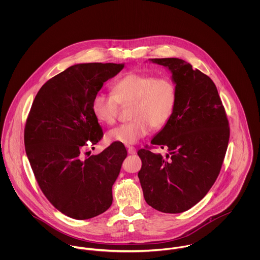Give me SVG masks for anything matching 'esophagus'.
Returning <instances> with one entry per match:
<instances>
[{
  "mask_svg": "<svg viewBox=\"0 0 260 260\" xmlns=\"http://www.w3.org/2000/svg\"><path fill=\"white\" fill-rule=\"evenodd\" d=\"M127 151H128V153L131 154V155H134V154L136 153V149L134 148V147H132V146H127Z\"/></svg>",
  "mask_w": 260,
  "mask_h": 260,
  "instance_id": "1",
  "label": "esophagus"
}]
</instances>
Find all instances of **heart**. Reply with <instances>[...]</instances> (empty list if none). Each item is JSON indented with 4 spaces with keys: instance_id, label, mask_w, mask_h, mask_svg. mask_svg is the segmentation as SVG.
Returning <instances> with one entry per match:
<instances>
[{
    "instance_id": "b5f03b06",
    "label": "heart",
    "mask_w": 260,
    "mask_h": 260,
    "mask_svg": "<svg viewBox=\"0 0 260 260\" xmlns=\"http://www.w3.org/2000/svg\"><path fill=\"white\" fill-rule=\"evenodd\" d=\"M177 103V87L167 77L129 73L112 85V94L98 92L92 102L96 119L104 124L115 123L119 104L131 105V122L107 133L109 142L134 145L146 137L152 127L160 129L171 119Z\"/></svg>"
}]
</instances>
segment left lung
<instances>
[{
    "label": "left lung",
    "instance_id": "left-lung-1",
    "mask_svg": "<svg viewBox=\"0 0 260 260\" xmlns=\"http://www.w3.org/2000/svg\"><path fill=\"white\" fill-rule=\"evenodd\" d=\"M171 73L177 103L152 145L166 157L140 149L138 173L145 201L164 213H181L198 203L214 184L229 140L228 120L213 81L182 59H149Z\"/></svg>",
    "mask_w": 260,
    "mask_h": 260
}]
</instances>
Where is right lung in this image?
Masks as SVG:
<instances>
[{"instance_id":"add662e5","label":"right lung","mask_w":260,"mask_h":260,"mask_svg":"<svg viewBox=\"0 0 260 260\" xmlns=\"http://www.w3.org/2000/svg\"><path fill=\"white\" fill-rule=\"evenodd\" d=\"M123 68L75 64L42 86L27 119L25 148L38 184L59 211L77 220L111 206L112 186L127 157L116 142L98 155H82L87 141L95 145L103 136L92 111L94 96Z\"/></svg>"}]
</instances>
